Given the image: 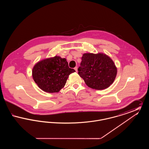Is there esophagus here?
Here are the masks:
<instances>
[{
  "label": "esophagus",
  "mask_w": 149,
  "mask_h": 149,
  "mask_svg": "<svg viewBox=\"0 0 149 149\" xmlns=\"http://www.w3.org/2000/svg\"><path fill=\"white\" fill-rule=\"evenodd\" d=\"M74 70L76 71V72H77V71H78V67H77V66L75 67V68H74Z\"/></svg>",
  "instance_id": "1"
}]
</instances>
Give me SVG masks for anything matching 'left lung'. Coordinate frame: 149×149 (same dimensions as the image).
<instances>
[{"label": "left lung", "mask_w": 149, "mask_h": 149, "mask_svg": "<svg viewBox=\"0 0 149 149\" xmlns=\"http://www.w3.org/2000/svg\"><path fill=\"white\" fill-rule=\"evenodd\" d=\"M78 74L88 86L97 90L111 85L117 75V68L112 59L104 54H84L81 57Z\"/></svg>", "instance_id": "8db88e82"}]
</instances>
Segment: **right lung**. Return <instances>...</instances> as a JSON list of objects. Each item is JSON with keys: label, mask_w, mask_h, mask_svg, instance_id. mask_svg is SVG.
<instances>
[{"label": "right lung", "mask_w": 149, "mask_h": 149, "mask_svg": "<svg viewBox=\"0 0 149 149\" xmlns=\"http://www.w3.org/2000/svg\"><path fill=\"white\" fill-rule=\"evenodd\" d=\"M75 71L69 67L66 58L56 56L36 64L32 70V77L43 91L57 93L66 84L69 75Z\"/></svg>", "instance_id": "1"}]
</instances>
